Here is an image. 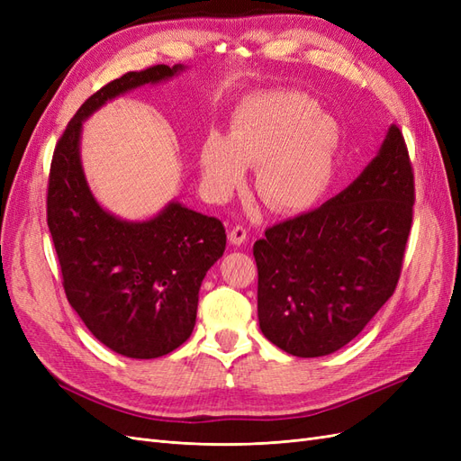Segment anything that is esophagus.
<instances>
[{
  "instance_id": "1",
  "label": "esophagus",
  "mask_w": 461,
  "mask_h": 461,
  "mask_svg": "<svg viewBox=\"0 0 461 461\" xmlns=\"http://www.w3.org/2000/svg\"><path fill=\"white\" fill-rule=\"evenodd\" d=\"M246 239H248V230H246L244 227H240V225H236V227H232V229L229 230V240H230V244H234V246L244 244Z\"/></svg>"
}]
</instances>
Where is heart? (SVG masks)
<instances>
[{
  "label": "heart",
  "mask_w": 461,
  "mask_h": 461,
  "mask_svg": "<svg viewBox=\"0 0 461 461\" xmlns=\"http://www.w3.org/2000/svg\"><path fill=\"white\" fill-rule=\"evenodd\" d=\"M339 148V127L300 92L254 94L234 111L225 136L209 134L200 149L207 188L222 198L256 167L258 196L275 212L312 207L325 192Z\"/></svg>",
  "instance_id": "1"
}]
</instances>
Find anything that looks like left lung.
Listing matches in <instances>:
<instances>
[{
    "mask_svg": "<svg viewBox=\"0 0 461 461\" xmlns=\"http://www.w3.org/2000/svg\"><path fill=\"white\" fill-rule=\"evenodd\" d=\"M413 171L396 124L354 183L254 244L258 317L286 354L340 350L398 285L413 217Z\"/></svg>",
    "mask_w": 461,
    "mask_h": 461,
    "instance_id": "8db88e82",
    "label": "left lung"
}]
</instances>
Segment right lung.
I'll use <instances>...</instances> for the list:
<instances>
[{"mask_svg": "<svg viewBox=\"0 0 461 461\" xmlns=\"http://www.w3.org/2000/svg\"><path fill=\"white\" fill-rule=\"evenodd\" d=\"M153 65L92 94L53 151L48 227L68 303L109 350L134 359L173 352L196 325L205 273L222 256V222L169 202L146 221H124L97 203L80 161V132L94 111L138 86L183 73Z\"/></svg>", "mask_w": 461, "mask_h": 461, "instance_id": "add662e5", "label": "right lung"}]
</instances>
